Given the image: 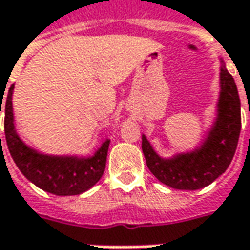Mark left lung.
<instances>
[{
  "instance_id": "left-lung-1",
  "label": "left lung",
  "mask_w": 250,
  "mask_h": 250,
  "mask_svg": "<svg viewBox=\"0 0 250 250\" xmlns=\"http://www.w3.org/2000/svg\"><path fill=\"white\" fill-rule=\"evenodd\" d=\"M220 83L216 122L200 147L163 159L153 150L146 136H142L146 164L164 185L181 190H196L216 181L231 164L241 133V100L235 81L223 61Z\"/></svg>"
}]
</instances>
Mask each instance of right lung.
<instances>
[{
  "label": "right lung",
  "instance_id": "right-lung-1",
  "mask_svg": "<svg viewBox=\"0 0 250 250\" xmlns=\"http://www.w3.org/2000/svg\"><path fill=\"white\" fill-rule=\"evenodd\" d=\"M4 93L5 90L0 91V117L1 105L4 101L5 139L15 164L24 177L36 187L57 196L79 195L99 182L105 169L110 140L103 142L100 149L90 157L42 154L26 146L16 133L12 108L14 84L9 87L5 99Z\"/></svg>",
  "mask_w": 250,
  "mask_h": 250
}]
</instances>
